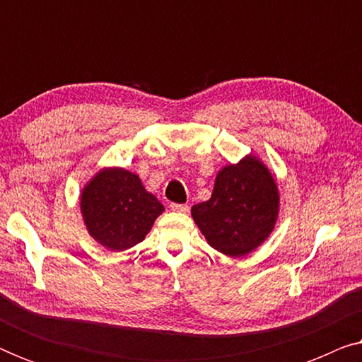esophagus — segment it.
Instances as JSON below:
<instances>
[{"instance_id": "1", "label": "esophagus", "mask_w": 362, "mask_h": 362, "mask_svg": "<svg viewBox=\"0 0 362 362\" xmlns=\"http://www.w3.org/2000/svg\"><path fill=\"white\" fill-rule=\"evenodd\" d=\"M170 207H171V211L182 212V214H186V212L189 211V206H187V204H177V202H171Z\"/></svg>"}]
</instances>
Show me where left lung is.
Returning <instances> with one entry per match:
<instances>
[{"label": "left lung", "instance_id": "1", "mask_svg": "<svg viewBox=\"0 0 362 362\" xmlns=\"http://www.w3.org/2000/svg\"><path fill=\"white\" fill-rule=\"evenodd\" d=\"M280 196L264 163L249 155L217 173L209 201L192 206V219L212 249L229 257L255 250L274 230Z\"/></svg>", "mask_w": 362, "mask_h": 362}]
</instances>
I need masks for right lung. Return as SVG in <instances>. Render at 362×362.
Listing matches in <instances>:
<instances>
[{
  "label": "right lung",
  "instance_id": "add662e5",
  "mask_svg": "<svg viewBox=\"0 0 362 362\" xmlns=\"http://www.w3.org/2000/svg\"><path fill=\"white\" fill-rule=\"evenodd\" d=\"M81 211L88 234L105 249L122 252L145 239L165 207L135 173L105 168L82 189Z\"/></svg>",
  "mask_w": 362,
  "mask_h": 362
}]
</instances>
